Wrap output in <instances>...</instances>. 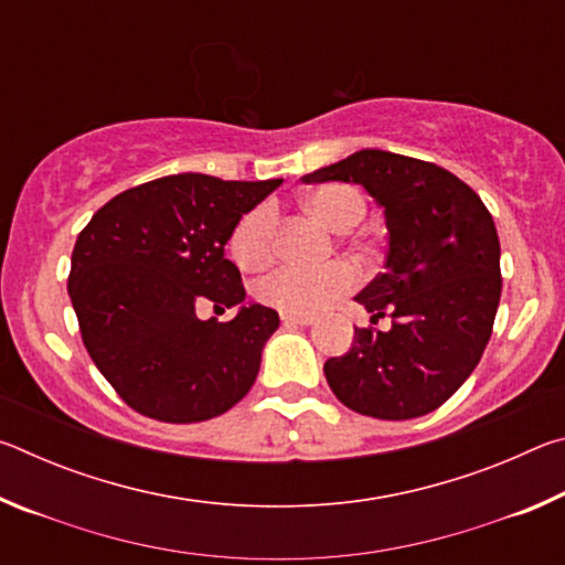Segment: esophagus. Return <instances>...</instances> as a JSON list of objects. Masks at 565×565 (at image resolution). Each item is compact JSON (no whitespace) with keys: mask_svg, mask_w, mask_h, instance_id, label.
<instances>
[{"mask_svg":"<svg viewBox=\"0 0 565 565\" xmlns=\"http://www.w3.org/2000/svg\"><path fill=\"white\" fill-rule=\"evenodd\" d=\"M281 321L284 327H309V323H313V317L311 313H281Z\"/></svg>","mask_w":565,"mask_h":565,"instance_id":"esophagus-1","label":"esophagus"}]
</instances>
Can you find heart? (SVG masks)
I'll return each instance as SVG.
<instances>
[{
  "instance_id": "heart-1",
  "label": "heart",
  "mask_w": 565,
  "mask_h": 565,
  "mask_svg": "<svg viewBox=\"0 0 565 565\" xmlns=\"http://www.w3.org/2000/svg\"><path fill=\"white\" fill-rule=\"evenodd\" d=\"M303 209L327 224L331 232L347 234L361 224L366 214V199L356 186L323 184L306 194ZM276 222L279 216H276V206L269 202L256 204L238 218L228 236V252L238 269L262 271L271 264ZM353 281H356V274L349 264H329L323 269L284 266L256 284L254 291L256 299L279 311L313 313L347 294Z\"/></svg>"
}]
</instances>
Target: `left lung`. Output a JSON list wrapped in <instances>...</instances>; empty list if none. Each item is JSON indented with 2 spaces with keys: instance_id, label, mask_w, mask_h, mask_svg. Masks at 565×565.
Masks as SVG:
<instances>
[{
  "instance_id": "8db88e82",
  "label": "left lung",
  "mask_w": 565,
  "mask_h": 565,
  "mask_svg": "<svg viewBox=\"0 0 565 565\" xmlns=\"http://www.w3.org/2000/svg\"><path fill=\"white\" fill-rule=\"evenodd\" d=\"M369 191L388 228L386 262L356 301L388 331L356 329L323 363L343 406L406 420L431 414L473 374L501 301V244L476 191L431 161L361 149L301 177Z\"/></svg>"
}]
</instances>
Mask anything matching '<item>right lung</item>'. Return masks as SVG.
Instances as JSON below:
<instances>
[{
	"label": "right lung",
	"mask_w": 565,
	"mask_h": 565,
	"mask_svg": "<svg viewBox=\"0 0 565 565\" xmlns=\"http://www.w3.org/2000/svg\"><path fill=\"white\" fill-rule=\"evenodd\" d=\"M281 179L171 174L114 196L72 252L70 299L92 361L127 404L167 424L226 414L254 386L279 313L246 301L232 228ZM236 308L202 322L199 302Z\"/></svg>",
	"instance_id": "obj_1"
}]
</instances>
